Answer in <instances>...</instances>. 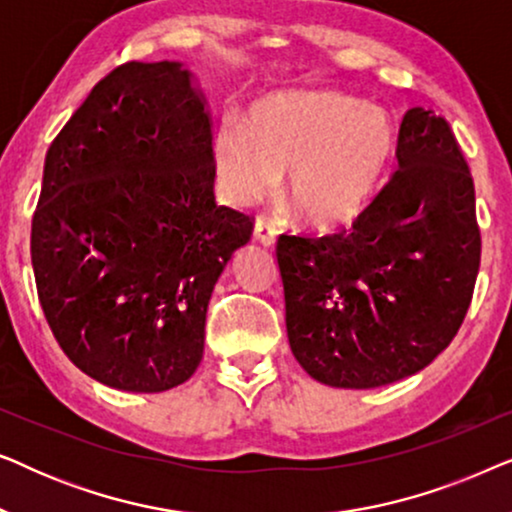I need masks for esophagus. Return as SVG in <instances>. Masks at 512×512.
I'll return each mask as SVG.
<instances>
[{
  "label": "esophagus",
  "instance_id": "1",
  "mask_svg": "<svg viewBox=\"0 0 512 512\" xmlns=\"http://www.w3.org/2000/svg\"><path fill=\"white\" fill-rule=\"evenodd\" d=\"M254 235H256L258 242L265 244V247H272V244H275L277 230H275V226H272V221L268 219V216H263V214L256 216Z\"/></svg>",
  "mask_w": 512,
  "mask_h": 512
}]
</instances>
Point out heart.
Returning a JSON list of instances; mask_svg holds the SVG:
<instances>
[{
	"instance_id": "obj_1",
	"label": "heart",
	"mask_w": 512,
	"mask_h": 512,
	"mask_svg": "<svg viewBox=\"0 0 512 512\" xmlns=\"http://www.w3.org/2000/svg\"><path fill=\"white\" fill-rule=\"evenodd\" d=\"M230 193L261 198L284 177L282 202L310 228H338L361 212L396 151L394 121L338 90H291L251 104L214 137Z\"/></svg>"
}]
</instances>
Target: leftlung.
<instances>
[{
	"label": "left lung",
	"mask_w": 512,
	"mask_h": 512,
	"mask_svg": "<svg viewBox=\"0 0 512 512\" xmlns=\"http://www.w3.org/2000/svg\"><path fill=\"white\" fill-rule=\"evenodd\" d=\"M396 160L352 228L277 240L291 352L331 387L373 389L419 373L471 305L482 242L450 123L410 109Z\"/></svg>",
	"instance_id": "left-lung-1"
}]
</instances>
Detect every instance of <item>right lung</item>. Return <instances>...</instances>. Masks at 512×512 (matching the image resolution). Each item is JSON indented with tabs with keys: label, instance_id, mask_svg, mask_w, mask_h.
<instances>
[{
	"label": "right lung",
	"instance_id": "obj_1",
	"mask_svg": "<svg viewBox=\"0 0 512 512\" xmlns=\"http://www.w3.org/2000/svg\"><path fill=\"white\" fill-rule=\"evenodd\" d=\"M212 125L177 62H125L46 153L32 216L41 310L69 361L156 394L202 361L214 284L254 216L214 200Z\"/></svg>",
	"mask_w": 512,
	"mask_h": 512
}]
</instances>
